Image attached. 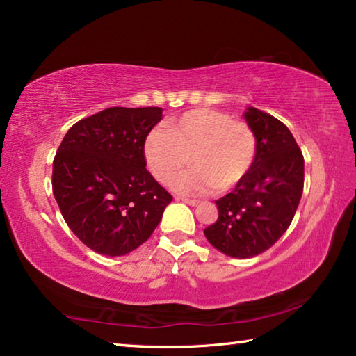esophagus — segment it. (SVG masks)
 I'll list each match as a JSON object with an SVG mask.
<instances>
[{"label":"esophagus","instance_id":"obj_1","mask_svg":"<svg viewBox=\"0 0 356 356\" xmlns=\"http://www.w3.org/2000/svg\"><path fill=\"white\" fill-rule=\"evenodd\" d=\"M177 201H182L185 204H188V206H191V207H195V206H197V204H200V201L188 200V197H177Z\"/></svg>","mask_w":356,"mask_h":356}]
</instances>
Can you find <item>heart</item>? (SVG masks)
<instances>
[{"label": "heart", "instance_id": "obj_1", "mask_svg": "<svg viewBox=\"0 0 356 356\" xmlns=\"http://www.w3.org/2000/svg\"><path fill=\"white\" fill-rule=\"evenodd\" d=\"M152 176L168 182L190 159L195 168L171 180L185 196H202L216 188L229 191L248 176L256 159V136L248 124L226 113L200 108L155 127L144 143Z\"/></svg>", "mask_w": 356, "mask_h": 356}]
</instances>
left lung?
<instances>
[{
	"instance_id": "8db88e82",
	"label": "left lung",
	"mask_w": 356,
	"mask_h": 356,
	"mask_svg": "<svg viewBox=\"0 0 356 356\" xmlns=\"http://www.w3.org/2000/svg\"><path fill=\"white\" fill-rule=\"evenodd\" d=\"M256 136V159L242 182L215 201L218 220L204 229L222 254L248 259L267 251L287 231L303 193L305 160L284 124L257 108L243 113Z\"/></svg>"
}]
</instances>
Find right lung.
Wrapping results in <instances>:
<instances>
[{"label":"right lung","instance_id":"right-lung-1","mask_svg":"<svg viewBox=\"0 0 356 356\" xmlns=\"http://www.w3.org/2000/svg\"><path fill=\"white\" fill-rule=\"evenodd\" d=\"M161 108L114 106L72 125L53 160V195L70 231L92 251L125 256L152 236L172 196L144 159Z\"/></svg>","mask_w":356,"mask_h":356}]
</instances>
